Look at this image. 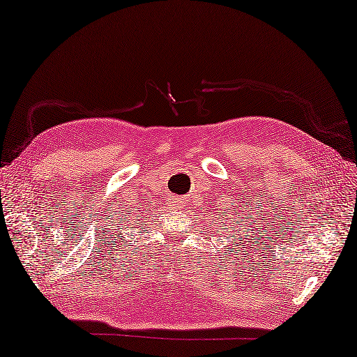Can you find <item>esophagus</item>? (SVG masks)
<instances>
[{"mask_svg":"<svg viewBox=\"0 0 357 357\" xmlns=\"http://www.w3.org/2000/svg\"><path fill=\"white\" fill-rule=\"evenodd\" d=\"M169 199H171L169 203H171L172 206H180L181 203H183V198H181V197H176V195H172Z\"/></svg>","mask_w":357,"mask_h":357,"instance_id":"1","label":"esophagus"}]
</instances>
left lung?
Returning <instances> with one entry per match:
<instances>
[{"label": "left lung", "mask_w": 357, "mask_h": 357, "mask_svg": "<svg viewBox=\"0 0 357 357\" xmlns=\"http://www.w3.org/2000/svg\"><path fill=\"white\" fill-rule=\"evenodd\" d=\"M227 211H229V213H233V208H231L230 206H229V207H225V213H227ZM239 218H241V216L238 215V212H236V213H234V215L231 216V220H233V222H234V221H236V220H239ZM225 220H229V218H225ZM247 220H248V218H247ZM233 238H234V236H233ZM239 244H242V242H239Z\"/></svg>", "instance_id": "8db88e82"}]
</instances>
